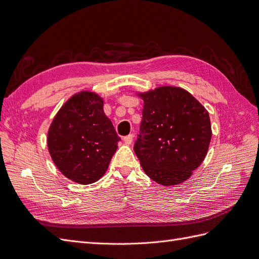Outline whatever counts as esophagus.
Wrapping results in <instances>:
<instances>
[{
    "mask_svg": "<svg viewBox=\"0 0 259 259\" xmlns=\"http://www.w3.org/2000/svg\"><path fill=\"white\" fill-rule=\"evenodd\" d=\"M133 138H134V136L133 135H128V136H125L123 138V142L125 143V145H131L133 143Z\"/></svg>",
    "mask_w": 259,
    "mask_h": 259,
    "instance_id": "34e87169",
    "label": "esophagus"
}]
</instances>
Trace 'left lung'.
I'll use <instances>...</instances> for the list:
<instances>
[{"label": "left lung", "instance_id": "8db88e82", "mask_svg": "<svg viewBox=\"0 0 259 259\" xmlns=\"http://www.w3.org/2000/svg\"><path fill=\"white\" fill-rule=\"evenodd\" d=\"M136 96L144 100L140 135L134 146L140 165L161 186L186 182L208 151L207 110L189 92L176 86L136 92Z\"/></svg>", "mask_w": 259, "mask_h": 259}]
</instances>
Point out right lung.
I'll return each mask as SVG.
<instances>
[{"label":"right lung","mask_w":259,"mask_h":259,"mask_svg":"<svg viewBox=\"0 0 259 259\" xmlns=\"http://www.w3.org/2000/svg\"><path fill=\"white\" fill-rule=\"evenodd\" d=\"M119 140L104 112L103 97L92 91L73 94L54 116L48 132L54 164L80 185L93 184L105 175Z\"/></svg>","instance_id":"add662e5"}]
</instances>
